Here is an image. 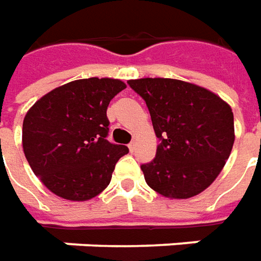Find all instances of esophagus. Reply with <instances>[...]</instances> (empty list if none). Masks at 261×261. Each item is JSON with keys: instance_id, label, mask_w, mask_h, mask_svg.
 <instances>
[{"instance_id": "obj_1", "label": "esophagus", "mask_w": 261, "mask_h": 261, "mask_svg": "<svg viewBox=\"0 0 261 261\" xmlns=\"http://www.w3.org/2000/svg\"><path fill=\"white\" fill-rule=\"evenodd\" d=\"M127 148H129V150H130V152H134V150H135V142H130V143L127 145Z\"/></svg>"}]
</instances>
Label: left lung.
<instances>
[{
  "label": "left lung",
  "mask_w": 261,
  "mask_h": 261,
  "mask_svg": "<svg viewBox=\"0 0 261 261\" xmlns=\"http://www.w3.org/2000/svg\"><path fill=\"white\" fill-rule=\"evenodd\" d=\"M127 84L146 102L161 142L153 161L141 166L146 183L170 199H188L209 188L234 143L231 108L207 89L177 79Z\"/></svg>",
  "instance_id": "1"
}]
</instances>
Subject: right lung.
Wrapping results in <instances>:
<instances>
[{
  "instance_id": "add662e5",
  "label": "right lung",
  "mask_w": 261,
  "mask_h": 261,
  "mask_svg": "<svg viewBox=\"0 0 261 261\" xmlns=\"http://www.w3.org/2000/svg\"><path fill=\"white\" fill-rule=\"evenodd\" d=\"M125 88L119 79H78L55 88L27 112L25 158L52 193L82 202L109 185L116 162L129 149L107 139V109Z\"/></svg>"
}]
</instances>
